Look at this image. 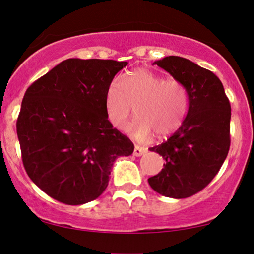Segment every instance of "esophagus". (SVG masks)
Instances as JSON below:
<instances>
[{"label": "esophagus", "mask_w": 254, "mask_h": 254, "mask_svg": "<svg viewBox=\"0 0 254 254\" xmlns=\"http://www.w3.org/2000/svg\"><path fill=\"white\" fill-rule=\"evenodd\" d=\"M146 151H147L146 147H142V146L136 145V146H134V150H133V155L136 157H140V156H143L144 153H146Z\"/></svg>", "instance_id": "1"}]
</instances>
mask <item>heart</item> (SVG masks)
I'll use <instances>...</instances> for the list:
<instances>
[{
	"label": "heart",
	"instance_id": "heart-1",
	"mask_svg": "<svg viewBox=\"0 0 254 254\" xmlns=\"http://www.w3.org/2000/svg\"><path fill=\"white\" fill-rule=\"evenodd\" d=\"M189 92L184 83L165 79L145 68H137L110 83L105 94V112L110 123L122 129L133 111L137 117L127 132L138 140L166 137L182 127L189 110Z\"/></svg>",
	"mask_w": 254,
	"mask_h": 254
}]
</instances>
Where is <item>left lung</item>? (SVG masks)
<instances>
[{"label": "left lung", "mask_w": 254, "mask_h": 254, "mask_svg": "<svg viewBox=\"0 0 254 254\" xmlns=\"http://www.w3.org/2000/svg\"><path fill=\"white\" fill-rule=\"evenodd\" d=\"M153 64L184 83L190 102L182 127L166 142L150 147L166 163L147 182L165 197L188 198L203 190L226 159L231 143L230 101L220 79L190 60L168 56Z\"/></svg>", "instance_id": "1"}]
</instances>
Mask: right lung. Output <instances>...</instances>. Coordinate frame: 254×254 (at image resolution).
Segmentation results:
<instances>
[{
    "mask_svg": "<svg viewBox=\"0 0 254 254\" xmlns=\"http://www.w3.org/2000/svg\"><path fill=\"white\" fill-rule=\"evenodd\" d=\"M127 64L69 59L25 91L16 123L24 169L61 203L95 200L107 189L115 160L133 152L105 112L107 90Z\"/></svg>",
    "mask_w": 254,
    "mask_h": 254,
    "instance_id": "obj_1",
    "label": "right lung"
}]
</instances>
